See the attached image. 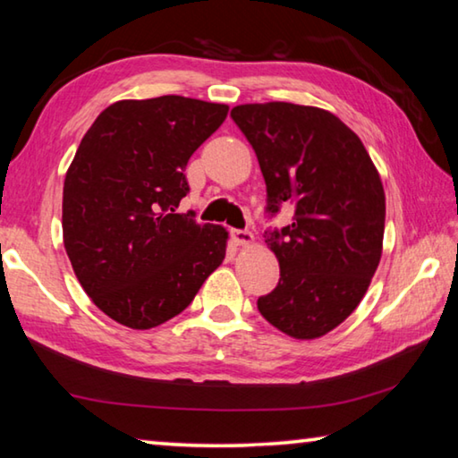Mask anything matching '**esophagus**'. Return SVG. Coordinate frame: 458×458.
<instances>
[{"label":"esophagus","mask_w":458,"mask_h":458,"mask_svg":"<svg viewBox=\"0 0 458 458\" xmlns=\"http://www.w3.org/2000/svg\"><path fill=\"white\" fill-rule=\"evenodd\" d=\"M232 240L238 246H250L254 242V234L248 230H232Z\"/></svg>","instance_id":"1"}]
</instances>
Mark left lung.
Here are the masks:
<instances>
[{"mask_svg":"<svg viewBox=\"0 0 458 458\" xmlns=\"http://www.w3.org/2000/svg\"><path fill=\"white\" fill-rule=\"evenodd\" d=\"M230 117L257 153L268 212L294 206L289 226L265 234L281 278L259 311L289 337H323L361 303L382 259L377 169L361 139L325 108L275 100L238 105Z\"/></svg>","mask_w":458,"mask_h":458,"instance_id":"left-lung-1","label":"left lung"}]
</instances>
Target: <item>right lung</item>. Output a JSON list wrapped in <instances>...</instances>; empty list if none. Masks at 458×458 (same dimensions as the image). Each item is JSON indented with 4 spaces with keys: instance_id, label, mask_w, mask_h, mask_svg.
<instances>
[{
    "instance_id": "add662e5",
    "label": "right lung",
    "mask_w": 458,
    "mask_h": 458,
    "mask_svg": "<svg viewBox=\"0 0 458 458\" xmlns=\"http://www.w3.org/2000/svg\"><path fill=\"white\" fill-rule=\"evenodd\" d=\"M228 105L165 95L117 100L92 123L66 172L62 236L100 311L131 329L180 315L226 257L228 230L175 214L185 165Z\"/></svg>"
}]
</instances>
